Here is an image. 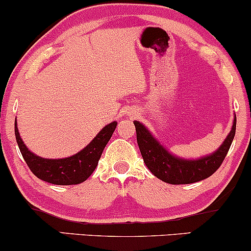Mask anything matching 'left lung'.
<instances>
[{
	"instance_id": "left-lung-1",
	"label": "left lung",
	"mask_w": 251,
	"mask_h": 251,
	"mask_svg": "<svg viewBox=\"0 0 251 251\" xmlns=\"http://www.w3.org/2000/svg\"><path fill=\"white\" fill-rule=\"evenodd\" d=\"M137 131V143L148 169L169 184H191L205 179L215 174L231 146L236 132V116L229 134L215 152L197 159H184L172 154L158 142L153 134L140 122H133Z\"/></svg>"
}]
</instances>
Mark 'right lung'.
<instances>
[{
  "label": "right lung",
  "instance_id": "obj_1",
  "mask_svg": "<svg viewBox=\"0 0 251 251\" xmlns=\"http://www.w3.org/2000/svg\"><path fill=\"white\" fill-rule=\"evenodd\" d=\"M117 122H113L106 125L94 137V139L77 153L67 158H59V159L42 158L29 151V149L25 145L22 138L20 137L16 120L15 137L22 157L30 171L37 178L47 183L55 184V185H74V184L85 181L93 174L101 157L103 149L107 145L108 140L111 139L117 127Z\"/></svg>",
  "mask_w": 251,
  "mask_h": 251
}]
</instances>
